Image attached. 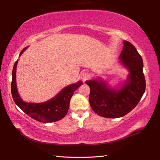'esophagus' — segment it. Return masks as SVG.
<instances>
[{
	"label": "esophagus",
	"mask_w": 160,
	"mask_h": 160,
	"mask_svg": "<svg viewBox=\"0 0 160 160\" xmlns=\"http://www.w3.org/2000/svg\"><path fill=\"white\" fill-rule=\"evenodd\" d=\"M89 76H90V74H89V72H88V71H82V73H81L80 78H81V79H82V80H85L87 79L89 77Z\"/></svg>",
	"instance_id": "34e87169"
}]
</instances>
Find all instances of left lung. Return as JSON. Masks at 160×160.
Segmentation results:
<instances>
[{
	"label": "left lung",
	"instance_id": "1",
	"mask_svg": "<svg viewBox=\"0 0 160 160\" xmlns=\"http://www.w3.org/2000/svg\"><path fill=\"white\" fill-rule=\"evenodd\" d=\"M120 61L129 71L127 80L120 89H111L104 81L88 80L91 107L100 116L107 118L123 117L137 106L146 89L143 60L132 44L124 40Z\"/></svg>",
	"mask_w": 160,
	"mask_h": 160
}]
</instances>
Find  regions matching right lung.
Wrapping results in <instances>:
<instances>
[{"instance_id":"1","label":"right lung","mask_w":160,"mask_h":160,"mask_svg":"<svg viewBox=\"0 0 160 160\" xmlns=\"http://www.w3.org/2000/svg\"><path fill=\"white\" fill-rule=\"evenodd\" d=\"M27 48L28 47H25L21 51L20 56ZM17 64H18V60L16 61L13 67L11 91L13 99L18 107L29 117L43 123L56 122L62 119L67 115L69 110L70 100L74 91L82 84V81H79L77 83L70 84L64 87L57 96L45 102H25L20 98L16 87V75Z\"/></svg>"}]
</instances>
